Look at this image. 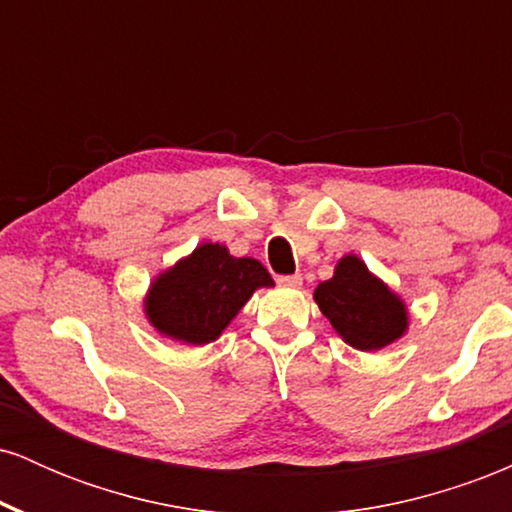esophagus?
Listing matches in <instances>:
<instances>
[{"label": "esophagus", "mask_w": 512, "mask_h": 512, "mask_svg": "<svg viewBox=\"0 0 512 512\" xmlns=\"http://www.w3.org/2000/svg\"><path fill=\"white\" fill-rule=\"evenodd\" d=\"M279 286H289V289H298L303 284V276L301 274H289V276H279Z\"/></svg>", "instance_id": "34e87169"}]
</instances>
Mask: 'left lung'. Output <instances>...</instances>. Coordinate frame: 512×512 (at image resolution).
<instances>
[{
	"label": "left lung",
	"instance_id": "1",
	"mask_svg": "<svg viewBox=\"0 0 512 512\" xmlns=\"http://www.w3.org/2000/svg\"><path fill=\"white\" fill-rule=\"evenodd\" d=\"M313 298L334 332L358 351L385 349L409 327L407 303L356 255H344Z\"/></svg>",
	"mask_w": 512,
	"mask_h": 512
}]
</instances>
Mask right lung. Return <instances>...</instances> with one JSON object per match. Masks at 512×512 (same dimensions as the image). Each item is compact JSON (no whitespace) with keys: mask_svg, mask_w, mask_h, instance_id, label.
Segmentation results:
<instances>
[{"mask_svg":"<svg viewBox=\"0 0 512 512\" xmlns=\"http://www.w3.org/2000/svg\"><path fill=\"white\" fill-rule=\"evenodd\" d=\"M274 279L252 257H233L226 245L202 243L151 281L144 313L151 327L180 344L216 342L257 289Z\"/></svg>","mask_w":512,"mask_h":512,"instance_id":"1","label":"right lung"}]
</instances>
